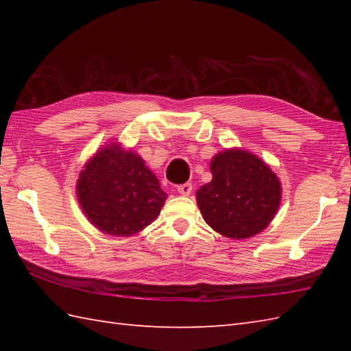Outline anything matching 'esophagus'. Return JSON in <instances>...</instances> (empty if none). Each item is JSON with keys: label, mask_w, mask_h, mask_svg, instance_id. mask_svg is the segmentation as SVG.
<instances>
[{"label": "esophagus", "mask_w": 351, "mask_h": 351, "mask_svg": "<svg viewBox=\"0 0 351 351\" xmlns=\"http://www.w3.org/2000/svg\"><path fill=\"white\" fill-rule=\"evenodd\" d=\"M191 191H193V185L190 182L178 185V193H180V195H182V196H190Z\"/></svg>", "instance_id": "esophagus-1"}]
</instances>
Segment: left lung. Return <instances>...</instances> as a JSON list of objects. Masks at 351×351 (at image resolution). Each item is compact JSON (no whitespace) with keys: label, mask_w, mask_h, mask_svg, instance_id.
I'll return each mask as SVG.
<instances>
[{"label":"left lung","mask_w":351,"mask_h":351,"mask_svg":"<svg viewBox=\"0 0 351 351\" xmlns=\"http://www.w3.org/2000/svg\"><path fill=\"white\" fill-rule=\"evenodd\" d=\"M213 180L196 193L204 220L234 240L250 238L270 225L282 187L267 164L243 149H226L211 160Z\"/></svg>","instance_id":"8db88e82"}]
</instances>
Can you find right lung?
<instances>
[{"label":"right lung","instance_id":"1","mask_svg":"<svg viewBox=\"0 0 351 351\" xmlns=\"http://www.w3.org/2000/svg\"><path fill=\"white\" fill-rule=\"evenodd\" d=\"M77 197L88 221L101 232L130 237L158 217L167 195L141 156L121 143H110L81 170Z\"/></svg>","mask_w":351,"mask_h":351}]
</instances>
